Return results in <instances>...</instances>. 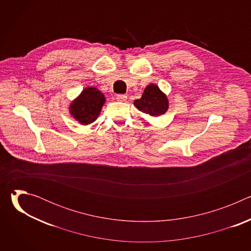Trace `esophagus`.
Returning <instances> with one entry per match:
<instances>
[{"mask_svg":"<svg viewBox=\"0 0 251 251\" xmlns=\"http://www.w3.org/2000/svg\"><path fill=\"white\" fill-rule=\"evenodd\" d=\"M116 100L119 102H125L127 100V96L124 94H117L116 95Z\"/></svg>","mask_w":251,"mask_h":251,"instance_id":"1","label":"esophagus"}]
</instances>
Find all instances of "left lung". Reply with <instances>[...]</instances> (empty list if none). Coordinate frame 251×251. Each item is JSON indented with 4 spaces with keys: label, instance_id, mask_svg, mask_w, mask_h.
<instances>
[{
    "label": "left lung",
    "instance_id": "obj_1",
    "mask_svg": "<svg viewBox=\"0 0 251 251\" xmlns=\"http://www.w3.org/2000/svg\"><path fill=\"white\" fill-rule=\"evenodd\" d=\"M134 105L143 113L151 116H160L167 112L169 100L158 85L151 83L146 86L142 97L134 101Z\"/></svg>",
    "mask_w": 251,
    "mask_h": 251
}]
</instances>
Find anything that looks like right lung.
I'll use <instances>...</instances> for the list:
<instances>
[{
  "label": "right lung",
  "instance_id": "right-lung-1",
  "mask_svg": "<svg viewBox=\"0 0 251 251\" xmlns=\"http://www.w3.org/2000/svg\"><path fill=\"white\" fill-rule=\"evenodd\" d=\"M106 99L96 87H86L70 103L69 112L82 125L93 123L99 116Z\"/></svg>",
  "mask_w": 251,
  "mask_h": 251
}]
</instances>
